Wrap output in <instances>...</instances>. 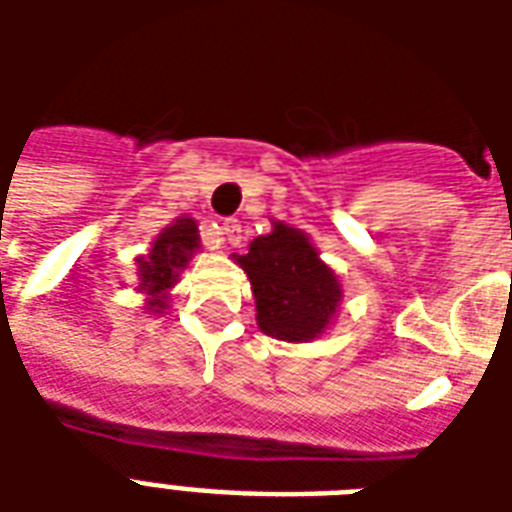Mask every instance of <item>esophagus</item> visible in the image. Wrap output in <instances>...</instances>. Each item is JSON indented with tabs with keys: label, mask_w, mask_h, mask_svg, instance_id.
I'll use <instances>...</instances> for the list:
<instances>
[{
	"label": "esophagus",
	"mask_w": 512,
	"mask_h": 512,
	"mask_svg": "<svg viewBox=\"0 0 512 512\" xmlns=\"http://www.w3.org/2000/svg\"><path fill=\"white\" fill-rule=\"evenodd\" d=\"M219 238L227 241V244H235V241L241 238V224H238V219H224V222L219 224Z\"/></svg>",
	"instance_id": "esophagus-1"
}]
</instances>
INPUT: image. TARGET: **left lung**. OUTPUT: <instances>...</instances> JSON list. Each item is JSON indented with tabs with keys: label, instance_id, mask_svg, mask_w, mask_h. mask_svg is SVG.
<instances>
[{
	"label": "left lung",
	"instance_id": "8db88e82",
	"mask_svg": "<svg viewBox=\"0 0 512 512\" xmlns=\"http://www.w3.org/2000/svg\"><path fill=\"white\" fill-rule=\"evenodd\" d=\"M238 263L252 282L260 332L288 343H304L332 321L340 282L301 230L274 224L249 244Z\"/></svg>",
	"mask_w": 512,
	"mask_h": 512
}]
</instances>
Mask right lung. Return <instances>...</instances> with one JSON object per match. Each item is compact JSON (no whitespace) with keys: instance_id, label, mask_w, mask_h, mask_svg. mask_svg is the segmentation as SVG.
<instances>
[{"instance_id":"add662e5","label":"right lung","mask_w":512,"mask_h":512,"mask_svg":"<svg viewBox=\"0 0 512 512\" xmlns=\"http://www.w3.org/2000/svg\"><path fill=\"white\" fill-rule=\"evenodd\" d=\"M194 249H197V224L194 219H178L158 235L150 255L139 257V277H142L139 288L147 290V296H150L147 310L158 312L164 307V301H167L164 293L178 282V271L189 263Z\"/></svg>"}]
</instances>
